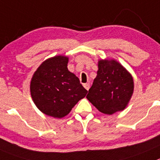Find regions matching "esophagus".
I'll return each instance as SVG.
<instances>
[{
  "mask_svg": "<svg viewBox=\"0 0 160 160\" xmlns=\"http://www.w3.org/2000/svg\"><path fill=\"white\" fill-rule=\"evenodd\" d=\"M83 87L85 88L86 90H88L89 88H90V83H83Z\"/></svg>",
  "mask_w": 160,
  "mask_h": 160,
  "instance_id": "esophagus-1",
  "label": "esophagus"
}]
</instances>
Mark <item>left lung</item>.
Instances as JSON below:
<instances>
[{
  "label": "left lung",
  "instance_id": "1",
  "mask_svg": "<svg viewBox=\"0 0 160 160\" xmlns=\"http://www.w3.org/2000/svg\"><path fill=\"white\" fill-rule=\"evenodd\" d=\"M98 68L87 99L104 114L123 110L133 93L132 77L116 60H100Z\"/></svg>",
  "mask_w": 160,
  "mask_h": 160
}]
</instances>
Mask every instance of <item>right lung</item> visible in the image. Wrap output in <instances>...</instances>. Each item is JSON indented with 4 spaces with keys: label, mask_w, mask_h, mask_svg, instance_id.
I'll return each mask as SVG.
<instances>
[{
    "label": "right lung",
    "mask_w": 160,
    "mask_h": 160,
    "mask_svg": "<svg viewBox=\"0 0 160 160\" xmlns=\"http://www.w3.org/2000/svg\"><path fill=\"white\" fill-rule=\"evenodd\" d=\"M68 58L57 56L40 65L32 78L31 96L43 113L54 118L67 116L88 91L68 69Z\"/></svg>",
    "instance_id": "add662e5"
}]
</instances>
